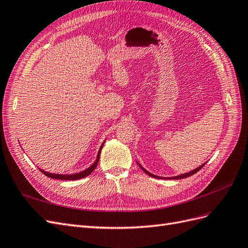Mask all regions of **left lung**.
I'll return each instance as SVG.
<instances>
[{
	"label": "left lung",
	"instance_id": "left-lung-1",
	"mask_svg": "<svg viewBox=\"0 0 248 248\" xmlns=\"http://www.w3.org/2000/svg\"><path fill=\"white\" fill-rule=\"evenodd\" d=\"M138 164L140 166V168L144 170L147 175H149V176H151V177H153V178H156V179H169V180H170V179H172V180H177V179H183V178H187V177H190V176H192L193 174H196V172H198L202 167L205 166V163L204 164H202V166H200L199 168H197L196 170H191V171H188V172H185V174H182V175H179V176H175V177H159V176H156V175H153V174H151V172H149L147 170H145L144 168H142L140 164L138 162Z\"/></svg>",
	"mask_w": 248,
	"mask_h": 248
}]
</instances>
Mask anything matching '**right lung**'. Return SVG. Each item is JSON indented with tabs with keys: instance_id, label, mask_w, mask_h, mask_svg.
Returning <instances> with one entry per match:
<instances>
[{
	"instance_id": "1",
	"label": "right lung",
	"mask_w": 248,
	"mask_h": 248,
	"mask_svg": "<svg viewBox=\"0 0 248 248\" xmlns=\"http://www.w3.org/2000/svg\"><path fill=\"white\" fill-rule=\"evenodd\" d=\"M104 145V141L103 144L101 145L99 151H98V154H97V158L95 160V162L92 164L91 167L88 168L87 170H84L82 171H79L78 172V174H72V175H61V174H51V172H48V171H46V170H40L44 175L49 177V178H52V179H59V180H78V179H81V178H85L87 176H89L91 172L95 170V168L97 167V163H98L99 161V157H100V152H101V149Z\"/></svg>"
}]
</instances>
